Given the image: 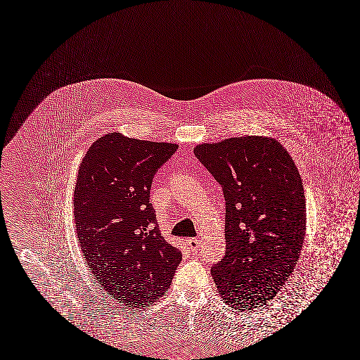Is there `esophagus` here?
<instances>
[{"label": "esophagus", "mask_w": 360, "mask_h": 360, "mask_svg": "<svg viewBox=\"0 0 360 360\" xmlns=\"http://www.w3.org/2000/svg\"><path fill=\"white\" fill-rule=\"evenodd\" d=\"M186 243L187 246L190 248L191 251H198L199 248H200V240H199V239H195V238H190V239H187Z\"/></svg>", "instance_id": "34e87169"}]
</instances>
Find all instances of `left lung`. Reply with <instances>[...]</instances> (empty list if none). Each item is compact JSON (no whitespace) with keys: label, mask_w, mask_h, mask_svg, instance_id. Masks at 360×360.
<instances>
[{"label":"left lung","mask_w":360,"mask_h":360,"mask_svg":"<svg viewBox=\"0 0 360 360\" xmlns=\"http://www.w3.org/2000/svg\"><path fill=\"white\" fill-rule=\"evenodd\" d=\"M194 154L222 186L226 255L211 267L227 304L252 310L276 297L299 261L306 199L297 166L274 138L202 143Z\"/></svg>","instance_id":"8db88e82"}]
</instances>
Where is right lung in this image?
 <instances>
[{"label":"right lung","mask_w":360,"mask_h":360,"mask_svg":"<svg viewBox=\"0 0 360 360\" xmlns=\"http://www.w3.org/2000/svg\"><path fill=\"white\" fill-rule=\"evenodd\" d=\"M176 149L112 133L90 146L78 169L75 221L85 262L115 300L136 309L165 295L182 259L161 236L149 200L154 174Z\"/></svg>","instance_id":"1"}]
</instances>
